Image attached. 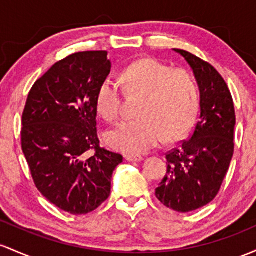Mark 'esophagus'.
<instances>
[{"mask_svg": "<svg viewBox=\"0 0 256 256\" xmlns=\"http://www.w3.org/2000/svg\"><path fill=\"white\" fill-rule=\"evenodd\" d=\"M125 159L128 160V162H138L143 160V158L141 156H132V154H128V156H125Z\"/></svg>", "mask_w": 256, "mask_h": 256, "instance_id": "esophagus-1", "label": "esophagus"}]
</instances>
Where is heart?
Masks as SVG:
<instances>
[{
  "instance_id": "b5f03b06",
  "label": "heart",
  "mask_w": 256,
  "mask_h": 256,
  "mask_svg": "<svg viewBox=\"0 0 256 256\" xmlns=\"http://www.w3.org/2000/svg\"><path fill=\"white\" fill-rule=\"evenodd\" d=\"M125 90L142 96L140 119L124 122L106 134L113 150L140 154L156 147L162 140L174 141L190 132L200 109V92L188 70L172 69L164 63L143 58L122 72ZM98 113L108 122L118 119L122 106V82L108 76L98 87Z\"/></svg>"
}]
</instances>
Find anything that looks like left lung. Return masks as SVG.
I'll list each match as a JSON object with an SVG mask.
<instances>
[{
	"instance_id": "obj_1",
	"label": "left lung",
	"mask_w": 256,
	"mask_h": 256,
	"mask_svg": "<svg viewBox=\"0 0 256 256\" xmlns=\"http://www.w3.org/2000/svg\"><path fill=\"white\" fill-rule=\"evenodd\" d=\"M200 92V116L190 138L166 154V175L156 190L169 209L190 212L218 196L234 150L236 114L227 84L212 64L184 50Z\"/></svg>"
}]
</instances>
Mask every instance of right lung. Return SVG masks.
I'll return each instance as SVG.
<instances>
[{"instance_id": "obj_1", "label": "right lung", "mask_w": 256, "mask_h": 256, "mask_svg": "<svg viewBox=\"0 0 256 256\" xmlns=\"http://www.w3.org/2000/svg\"><path fill=\"white\" fill-rule=\"evenodd\" d=\"M106 50L70 54L34 84L22 119V150L41 194L72 215L110 194L122 156L100 147L96 96L110 72Z\"/></svg>"}]
</instances>
